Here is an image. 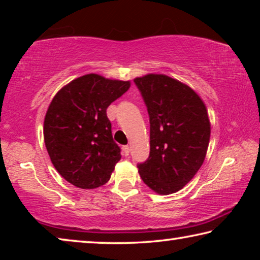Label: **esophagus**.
I'll return each mask as SVG.
<instances>
[{
  "label": "esophagus",
  "mask_w": 260,
  "mask_h": 260,
  "mask_svg": "<svg viewBox=\"0 0 260 260\" xmlns=\"http://www.w3.org/2000/svg\"><path fill=\"white\" fill-rule=\"evenodd\" d=\"M122 150H124V155L125 156H128L129 155V147L128 146L122 147Z\"/></svg>",
  "instance_id": "34e87169"
}]
</instances>
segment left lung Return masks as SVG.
<instances>
[{
  "mask_svg": "<svg viewBox=\"0 0 260 260\" xmlns=\"http://www.w3.org/2000/svg\"><path fill=\"white\" fill-rule=\"evenodd\" d=\"M150 118V155L138 165L141 179L160 195L177 192L195 177L208 151L211 124L203 101L165 74L135 78Z\"/></svg>",
  "mask_w": 260,
  "mask_h": 260,
  "instance_id": "obj_1",
  "label": "left lung"
}]
</instances>
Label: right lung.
<instances>
[{"mask_svg":"<svg viewBox=\"0 0 260 260\" xmlns=\"http://www.w3.org/2000/svg\"><path fill=\"white\" fill-rule=\"evenodd\" d=\"M131 87L90 73L58 90L49 104L43 136L52 165L73 186L94 189L107 183L120 160L107 109Z\"/></svg>","mask_w":260,"mask_h":260,"instance_id":"add662e5","label":"right lung"}]
</instances>
